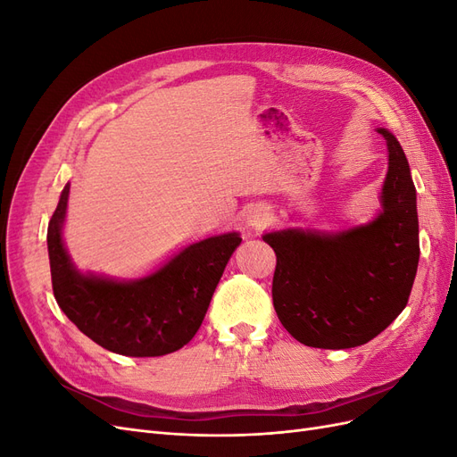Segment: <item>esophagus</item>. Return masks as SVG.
<instances>
[{
	"instance_id": "1",
	"label": "esophagus",
	"mask_w": 457,
	"mask_h": 457,
	"mask_svg": "<svg viewBox=\"0 0 457 457\" xmlns=\"http://www.w3.org/2000/svg\"><path fill=\"white\" fill-rule=\"evenodd\" d=\"M267 219H269V210H267L265 205L253 204V205L247 207V212H245V225L250 227V228H259V227H262V225L267 223Z\"/></svg>"
}]
</instances>
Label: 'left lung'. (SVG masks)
Returning a JSON list of instances; mask_svg holds the SVG:
<instances>
[{"mask_svg": "<svg viewBox=\"0 0 457 457\" xmlns=\"http://www.w3.org/2000/svg\"><path fill=\"white\" fill-rule=\"evenodd\" d=\"M381 212L337 232L282 228L262 234L276 253L272 303L282 326L316 349H351L379 336L404 311L420 262L416 187L396 137Z\"/></svg>", "mask_w": 457, "mask_h": 457, "instance_id": "1", "label": "left lung"}]
</instances>
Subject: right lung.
<instances>
[{"label": "right lung", "mask_w": 457, "mask_h": 457, "mask_svg": "<svg viewBox=\"0 0 457 457\" xmlns=\"http://www.w3.org/2000/svg\"><path fill=\"white\" fill-rule=\"evenodd\" d=\"M71 185L47 227L53 294L61 311L96 345L123 356H163L196 336L215 287L242 238L215 234L183 247L137 280H114L76 269L62 227Z\"/></svg>", "instance_id": "obj_1"}]
</instances>
